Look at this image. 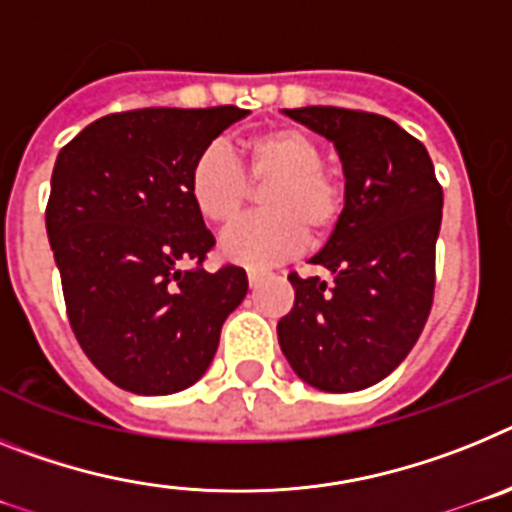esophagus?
<instances>
[{
    "instance_id": "obj_1",
    "label": "esophagus",
    "mask_w": 512,
    "mask_h": 512,
    "mask_svg": "<svg viewBox=\"0 0 512 512\" xmlns=\"http://www.w3.org/2000/svg\"><path fill=\"white\" fill-rule=\"evenodd\" d=\"M265 278V270H257V268H250L247 270V281H250V286H260V281Z\"/></svg>"
}]
</instances>
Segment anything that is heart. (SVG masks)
Listing matches in <instances>:
<instances>
[{
    "instance_id": "1",
    "label": "heart",
    "mask_w": 512,
    "mask_h": 512,
    "mask_svg": "<svg viewBox=\"0 0 512 512\" xmlns=\"http://www.w3.org/2000/svg\"><path fill=\"white\" fill-rule=\"evenodd\" d=\"M324 164L311 133L296 126L257 131L239 144V164L208 146L190 167V201L213 229H231L262 190L260 219L229 231L221 250L239 265H273L306 244H324L340 226L348 193Z\"/></svg>"
}]
</instances>
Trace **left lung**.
Here are the masks:
<instances>
[{"mask_svg": "<svg viewBox=\"0 0 512 512\" xmlns=\"http://www.w3.org/2000/svg\"><path fill=\"white\" fill-rule=\"evenodd\" d=\"M286 115L335 144L348 203L309 260L330 278L288 275L296 301L278 342L306 384L361 391L407 358L428 322L443 188L428 149L384 115L322 105Z\"/></svg>", "mask_w": 512, "mask_h": 512, "instance_id": "1", "label": "left lung"}]
</instances>
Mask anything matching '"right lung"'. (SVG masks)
Wrapping results in <instances>:
<instances>
[{
  "label": "right lung",
  "instance_id": "obj_1",
  "mask_svg": "<svg viewBox=\"0 0 512 512\" xmlns=\"http://www.w3.org/2000/svg\"><path fill=\"white\" fill-rule=\"evenodd\" d=\"M247 110L110 113L56 157L46 229L66 314L105 379L146 397L201 379L247 273L203 268L211 231L190 201V167Z\"/></svg>",
  "mask_w": 512,
  "mask_h": 512
}]
</instances>
